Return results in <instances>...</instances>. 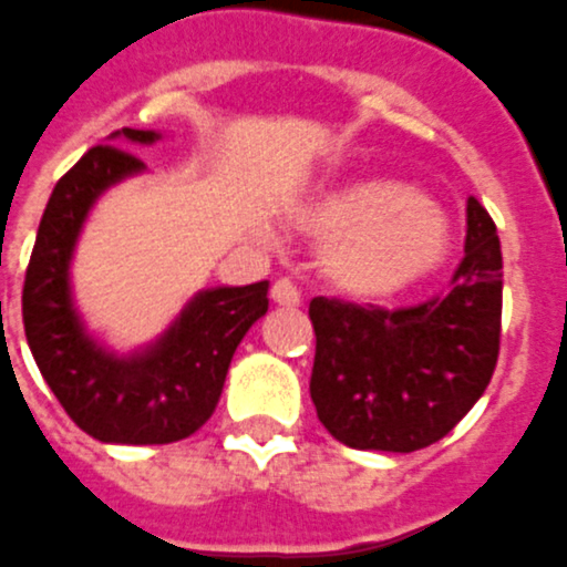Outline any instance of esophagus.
<instances>
[{
    "label": "esophagus",
    "instance_id": "1",
    "mask_svg": "<svg viewBox=\"0 0 567 567\" xmlns=\"http://www.w3.org/2000/svg\"><path fill=\"white\" fill-rule=\"evenodd\" d=\"M271 299L278 301V305H287V308H296V305H301V292L296 289L292 280L280 278L271 284Z\"/></svg>",
    "mask_w": 567,
    "mask_h": 567
}]
</instances>
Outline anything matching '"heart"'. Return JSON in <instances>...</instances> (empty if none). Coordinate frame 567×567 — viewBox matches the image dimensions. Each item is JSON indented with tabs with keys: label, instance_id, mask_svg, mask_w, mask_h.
I'll use <instances>...</instances> for the list:
<instances>
[{
	"label": "heart",
	"instance_id": "obj_1",
	"mask_svg": "<svg viewBox=\"0 0 567 567\" xmlns=\"http://www.w3.org/2000/svg\"><path fill=\"white\" fill-rule=\"evenodd\" d=\"M301 229L320 238L332 287L357 299H386L444 268L453 226L435 202L395 177H357L311 198Z\"/></svg>",
	"mask_w": 567,
	"mask_h": 567
}]
</instances>
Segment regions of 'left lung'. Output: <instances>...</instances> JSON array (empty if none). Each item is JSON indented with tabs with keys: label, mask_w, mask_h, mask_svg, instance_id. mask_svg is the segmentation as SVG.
<instances>
[{
	"label": "left lung",
	"mask_w": 567,
	"mask_h": 567,
	"mask_svg": "<svg viewBox=\"0 0 567 567\" xmlns=\"http://www.w3.org/2000/svg\"><path fill=\"white\" fill-rule=\"evenodd\" d=\"M317 353L311 399L334 441L414 453L468 414L493 380L502 338V244L493 217L468 198L465 259L441 299L386 311L311 301Z\"/></svg>",
	"instance_id": "left-lung-1"
}]
</instances>
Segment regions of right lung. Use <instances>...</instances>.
Segmentation results:
<instances>
[{
  "instance_id": "1",
  "label": "right lung",
  "mask_w": 567,
  "mask_h": 567,
  "mask_svg": "<svg viewBox=\"0 0 567 567\" xmlns=\"http://www.w3.org/2000/svg\"><path fill=\"white\" fill-rule=\"evenodd\" d=\"M153 130H120L111 142L153 144ZM144 163L114 144L86 151L53 187L23 284V329L41 378L65 414L105 444H172L208 423L235 347L268 311V280L202 289L153 344L114 353L86 332L72 299L74 244L99 196Z\"/></svg>"
}]
</instances>
